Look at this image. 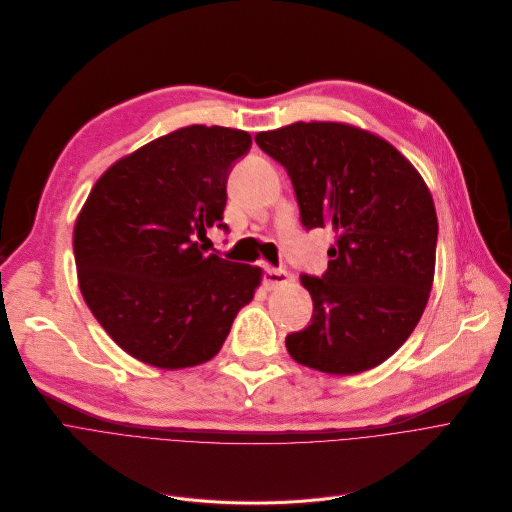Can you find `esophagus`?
I'll return each mask as SVG.
<instances>
[{
	"label": "esophagus",
	"instance_id": "1",
	"mask_svg": "<svg viewBox=\"0 0 512 512\" xmlns=\"http://www.w3.org/2000/svg\"><path fill=\"white\" fill-rule=\"evenodd\" d=\"M286 282H290L288 271L263 265V286H265V290H274V288H278V286H282Z\"/></svg>",
	"mask_w": 512,
	"mask_h": 512
}]
</instances>
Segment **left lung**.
<instances>
[{
    "instance_id": "left-lung-1",
    "label": "left lung",
    "mask_w": 512,
    "mask_h": 512,
    "mask_svg": "<svg viewBox=\"0 0 512 512\" xmlns=\"http://www.w3.org/2000/svg\"><path fill=\"white\" fill-rule=\"evenodd\" d=\"M292 181L306 230L333 228L327 271L300 276L311 325L290 356L329 374L379 366L416 329L434 280L438 220L418 170L379 135L346 123H292L255 135Z\"/></svg>"
}]
</instances>
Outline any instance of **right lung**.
I'll return each mask as SVG.
<instances>
[{"label": "right lung", "mask_w": 512, "mask_h": 512, "mask_svg": "<svg viewBox=\"0 0 512 512\" xmlns=\"http://www.w3.org/2000/svg\"><path fill=\"white\" fill-rule=\"evenodd\" d=\"M241 129L189 125L115 162L74 228L88 309L129 356L177 370L214 358L251 302L261 269L203 255L195 238L222 222Z\"/></svg>", "instance_id": "right-lung-1"}]
</instances>
